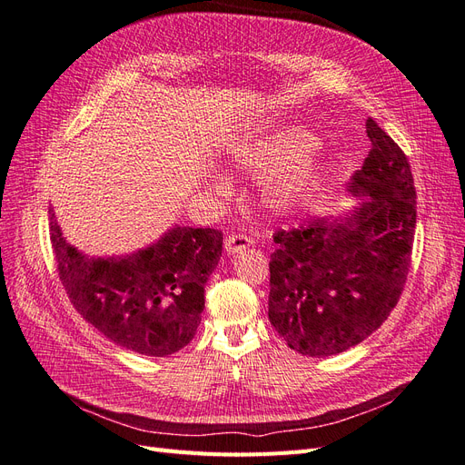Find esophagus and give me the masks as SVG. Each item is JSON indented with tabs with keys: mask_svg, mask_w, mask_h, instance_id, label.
<instances>
[{
	"mask_svg": "<svg viewBox=\"0 0 465 465\" xmlns=\"http://www.w3.org/2000/svg\"><path fill=\"white\" fill-rule=\"evenodd\" d=\"M252 246V238L246 234H231L227 236V241H224V250H227V254H241L246 248Z\"/></svg>",
	"mask_w": 465,
	"mask_h": 465,
	"instance_id": "1",
	"label": "esophagus"
}]
</instances>
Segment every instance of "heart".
Returning <instances> with one entry per match:
<instances>
[{
	"instance_id": "1",
	"label": "heart",
	"mask_w": 465,
	"mask_h": 465,
	"mask_svg": "<svg viewBox=\"0 0 465 465\" xmlns=\"http://www.w3.org/2000/svg\"><path fill=\"white\" fill-rule=\"evenodd\" d=\"M231 164L248 176H262V203L273 215H292L311 202L326 176L316 139L299 125H270L236 135L229 149ZM219 193L231 192L227 176L215 174Z\"/></svg>"
}]
</instances>
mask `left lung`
<instances>
[{"mask_svg": "<svg viewBox=\"0 0 465 465\" xmlns=\"http://www.w3.org/2000/svg\"><path fill=\"white\" fill-rule=\"evenodd\" d=\"M367 135L372 149L345 188L357 203L273 236L267 316L301 355L331 357L367 340L398 304L410 272L411 168L372 118Z\"/></svg>", "mask_w": 465, "mask_h": 465, "instance_id": "obj_1", "label": "left lung"}]
</instances>
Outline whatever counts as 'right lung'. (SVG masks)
<instances>
[{"instance_id":"right-lung-1","label":"right lung","mask_w":465,"mask_h":465,"mask_svg":"<svg viewBox=\"0 0 465 465\" xmlns=\"http://www.w3.org/2000/svg\"><path fill=\"white\" fill-rule=\"evenodd\" d=\"M50 217L62 283L77 312L112 343L147 357L186 347L202 322L203 287L221 260L223 234L174 224L153 244L124 256H89Z\"/></svg>"}]
</instances>
